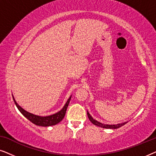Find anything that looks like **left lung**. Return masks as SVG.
I'll return each instance as SVG.
<instances>
[{
	"label": "left lung",
	"mask_w": 156,
	"mask_h": 156,
	"mask_svg": "<svg viewBox=\"0 0 156 156\" xmlns=\"http://www.w3.org/2000/svg\"><path fill=\"white\" fill-rule=\"evenodd\" d=\"M87 116H88V118L89 120L91 123H93V124H94L95 126H99V127H101V128H104V129H119V128H120L121 126H123V125H125L126 123H127L126 122H124V123H118V124H113V125H109V124H104V123H102L101 122H99V121H98L96 120L93 118L92 116H91L90 114H89L88 111H87Z\"/></svg>",
	"instance_id": "left-lung-1"
}]
</instances>
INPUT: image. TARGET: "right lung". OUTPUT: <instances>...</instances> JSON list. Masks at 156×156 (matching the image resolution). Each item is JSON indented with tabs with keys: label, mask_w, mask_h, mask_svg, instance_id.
<instances>
[{
	"label": "right lung",
	"mask_w": 156,
	"mask_h": 156,
	"mask_svg": "<svg viewBox=\"0 0 156 156\" xmlns=\"http://www.w3.org/2000/svg\"><path fill=\"white\" fill-rule=\"evenodd\" d=\"M71 98H72V95L69 97V99H67V101L65 104V106H63V108H62L59 112L55 113L54 114L50 115V116H37V115L31 114V113L25 111L24 108H23L18 103H17L16 99H15V98L13 97V95H12V99H13L15 104H16L17 108H18V110L20 111L21 114H22L25 118L28 119L30 121H31L32 123H33L34 124L40 126H44V127L56 125L62 120L64 117L65 116L66 111H67V108L68 107V105H69Z\"/></svg>",
	"instance_id": "add662e5"
}]
</instances>
